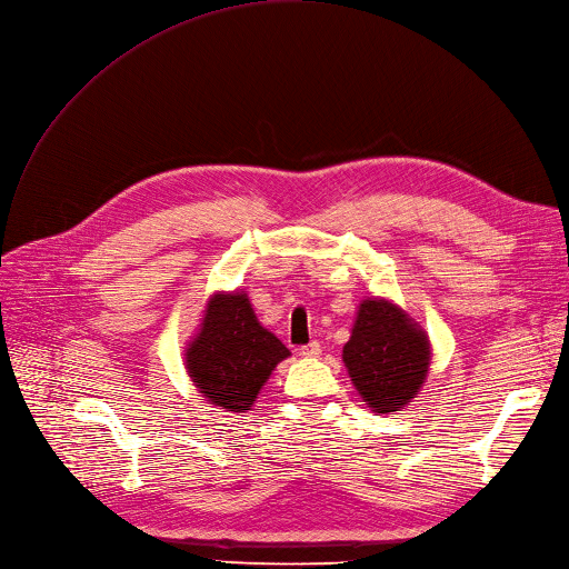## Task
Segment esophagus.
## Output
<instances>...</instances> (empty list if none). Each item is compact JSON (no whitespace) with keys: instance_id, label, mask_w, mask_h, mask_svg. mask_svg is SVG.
<instances>
[{"instance_id":"34e87169","label":"esophagus","mask_w":569,"mask_h":569,"mask_svg":"<svg viewBox=\"0 0 569 569\" xmlns=\"http://www.w3.org/2000/svg\"><path fill=\"white\" fill-rule=\"evenodd\" d=\"M303 357H320V352H322V346L317 343V340H310L308 346H301V350H299Z\"/></svg>"}]
</instances>
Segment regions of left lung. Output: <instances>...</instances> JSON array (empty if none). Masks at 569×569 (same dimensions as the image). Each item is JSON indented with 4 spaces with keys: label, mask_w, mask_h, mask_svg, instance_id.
<instances>
[{
    "label": "left lung",
    "mask_w": 569,
    "mask_h": 569,
    "mask_svg": "<svg viewBox=\"0 0 569 569\" xmlns=\"http://www.w3.org/2000/svg\"><path fill=\"white\" fill-rule=\"evenodd\" d=\"M343 361L361 399L376 413H395L422 388L429 340L395 303L367 299L359 306Z\"/></svg>",
    "instance_id": "obj_1"
}]
</instances>
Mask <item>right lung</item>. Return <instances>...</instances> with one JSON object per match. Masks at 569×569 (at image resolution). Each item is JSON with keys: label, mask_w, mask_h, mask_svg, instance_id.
<instances>
[{"label": "right lung", "mask_w": 569, "mask_h": 569, "mask_svg": "<svg viewBox=\"0 0 569 569\" xmlns=\"http://www.w3.org/2000/svg\"><path fill=\"white\" fill-rule=\"evenodd\" d=\"M289 357L278 336L257 320L247 293H217L187 350V369L198 392L233 413L249 411L263 382Z\"/></svg>", "instance_id": "obj_1"}]
</instances>
